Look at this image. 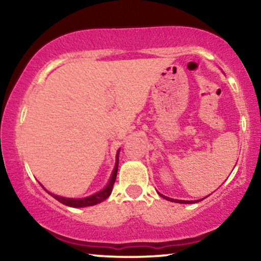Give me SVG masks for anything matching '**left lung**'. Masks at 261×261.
<instances>
[{
	"instance_id": "obj_1",
	"label": "left lung",
	"mask_w": 261,
	"mask_h": 261,
	"mask_svg": "<svg viewBox=\"0 0 261 261\" xmlns=\"http://www.w3.org/2000/svg\"><path fill=\"white\" fill-rule=\"evenodd\" d=\"M159 194V192H158ZM160 196H162L163 198H165V199H167V201H171V202H176V203H185V204H187V203H196V202H199V201H202V199H204V198H202V199H198V201H194V202H190V201H180V199H172V198H169V197H166V196H164V195H162V194H159Z\"/></svg>"
}]
</instances>
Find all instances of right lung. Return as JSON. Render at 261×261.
<instances>
[{
	"label": "right lung",
	"mask_w": 261,
	"mask_h": 261,
	"mask_svg": "<svg viewBox=\"0 0 261 261\" xmlns=\"http://www.w3.org/2000/svg\"><path fill=\"white\" fill-rule=\"evenodd\" d=\"M115 167H114V171L112 173V177H110L109 179V183L107 184V187L105 189H102L101 191L96 192V194L89 196V197H85V198H67V197H62V196H57V195H53L51 192H48L47 190H45L48 192L49 195L52 196V197H55L57 201H59L60 203H63V204H65L67 206H72V208H84V206H91V205H95V204H98V203H101L107 199L112 194L113 191V187H114V183H115L116 180V174H117V169H119V152H117V155H116V160H115ZM44 188V187H42Z\"/></svg>",
	"instance_id": "right-lung-1"
}]
</instances>
